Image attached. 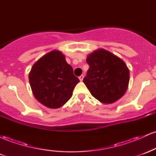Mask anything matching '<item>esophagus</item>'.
<instances>
[{"label":"esophagus","instance_id":"1","mask_svg":"<svg viewBox=\"0 0 156 156\" xmlns=\"http://www.w3.org/2000/svg\"><path fill=\"white\" fill-rule=\"evenodd\" d=\"M83 75H81V76H80V77H79V80H80V81H82V80H83Z\"/></svg>","mask_w":156,"mask_h":156}]
</instances>
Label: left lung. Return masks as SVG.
<instances>
[{
	"label": "left lung",
	"mask_w": 156,
	"mask_h": 156,
	"mask_svg": "<svg viewBox=\"0 0 156 156\" xmlns=\"http://www.w3.org/2000/svg\"><path fill=\"white\" fill-rule=\"evenodd\" d=\"M89 65L83 81L92 95L104 104H111L125 94L130 72L120 58L105 49H98L87 55Z\"/></svg>",
	"instance_id": "left-lung-1"
}]
</instances>
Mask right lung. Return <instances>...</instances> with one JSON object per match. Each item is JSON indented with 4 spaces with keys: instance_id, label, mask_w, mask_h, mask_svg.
<instances>
[{
    "instance_id": "obj_1",
    "label": "right lung",
    "mask_w": 156,
    "mask_h": 156,
    "mask_svg": "<svg viewBox=\"0 0 156 156\" xmlns=\"http://www.w3.org/2000/svg\"><path fill=\"white\" fill-rule=\"evenodd\" d=\"M28 78L36 99L50 108H58L65 104L80 81L73 74V67L67 63L64 55L57 50L37 61Z\"/></svg>"
}]
</instances>
